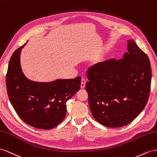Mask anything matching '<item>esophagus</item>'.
I'll return each instance as SVG.
<instances>
[{"label": "esophagus", "mask_w": 157, "mask_h": 157, "mask_svg": "<svg viewBox=\"0 0 157 157\" xmlns=\"http://www.w3.org/2000/svg\"><path fill=\"white\" fill-rule=\"evenodd\" d=\"M86 81L85 80V79H82V82H81V88L82 89H83L85 87V86H86Z\"/></svg>", "instance_id": "34e87169"}]
</instances>
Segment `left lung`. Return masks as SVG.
Wrapping results in <instances>:
<instances>
[{
	"label": "left lung",
	"mask_w": 157,
	"mask_h": 157,
	"mask_svg": "<svg viewBox=\"0 0 157 157\" xmlns=\"http://www.w3.org/2000/svg\"><path fill=\"white\" fill-rule=\"evenodd\" d=\"M123 59L99 62L89 68L86 84L89 108L106 127L126 126L140 114L148 101L151 68L148 56L132 39Z\"/></svg>",
	"instance_id": "left-lung-1"
}]
</instances>
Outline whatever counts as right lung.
I'll return each instance as SVG.
<instances>
[{
  "label": "right lung",
  "instance_id": "add662e5",
  "mask_svg": "<svg viewBox=\"0 0 157 157\" xmlns=\"http://www.w3.org/2000/svg\"><path fill=\"white\" fill-rule=\"evenodd\" d=\"M25 44L14 51L9 62L6 80L9 100L27 124L51 129L64 119L66 102L79 90L82 79H59L43 83L29 80L20 64L21 51Z\"/></svg>",
  "mask_w": 157,
  "mask_h": 157
}]
</instances>
